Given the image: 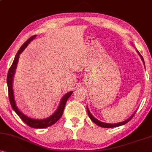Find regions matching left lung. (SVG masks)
Here are the masks:
<instances>
[{
	"instance_id": "1",
	"label": "left lung",
	"mask_w": 152,
	"mask_h": 152,
	"mask_svg": "<svg viewBox=\"0 0 152 152\" xmlns=\"http://www.w3.org/2000/svg\"><path fill=\"white\" fill-rule=\"evenodd\" d=\"M136 50H137V53L139 54V56L141 57V59H142V61H143V63H144V66H145V64H144V58H143L142 56L141 55L140 53H139V52L138 51L137 49H136ZM86 109H87V112H88V116H89V118H91V121H93L94 123H95L96 125H98V126H101V127H104V128H113V127L120 126H122V125L126 124V123H128V122L132 118H133V116H134V114H135V112H134V114H132L129 118H127L126 120H125V121H122V122H118V123H116V124H109V123H104V122L99 121V120L97 119V118H96L95 117H94L93 115L91 114V112H90L89 109H88V106H87V107H86Z\"/></svg>"
}]
</instances>
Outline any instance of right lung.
<instances>
[{"instance_id":"1","label":"right lung","mask_w":152,"mask_h":152,"mask_svg":"<svg viewBox=\"0 0 152 152\" xmlns=\"http://www.w3.org/2000/svg\"><path fill=\"white\" fill-rule=\"evenodd\" d=\"M36 37V35L35 36H31L30 38H28V41H26L23 44V46L20 47V49L18 50V53L15 55L14 61H13V64H12L11 66L9 69L8 71V76H7V85H8V96H9V100L10 105H11L13 109L14 110V111L18 114V116L23 120V121H24L27 125H28L29 126L32 127V128L35 129H43L46 128V127L50 126L54 124L62 116L63 113H64V107L67 102L68 99L69 98V96L72 94L73 91H69V93L66 94L64 96L62 97L61 100L60 104L58 109H56V111L53 113V114L50 115V116L47 117L46 118H43V119H34V118H30L28 116H26L25 114H23L20 110L18 109V108L17 107L16 104H15V101L14 98V94H13V77H14L15 71L16 69L17 64H18V59H19V56L20 54L23 51L24 49L28 46V45L30 43L31 41L34 39Z\"/></svg>"}]
</instances>
